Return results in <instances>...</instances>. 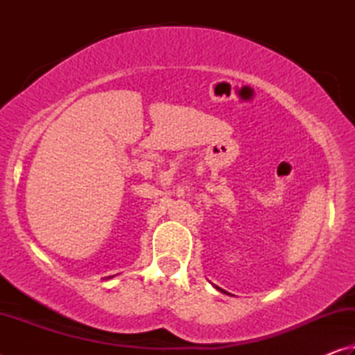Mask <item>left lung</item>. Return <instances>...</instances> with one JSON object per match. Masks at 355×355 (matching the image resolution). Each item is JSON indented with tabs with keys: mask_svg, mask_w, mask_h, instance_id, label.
Returning <instances> with one entry per match:
<instances>
[{
	"mask_svg": "<svg viewBox=\"0 0 355 355\" xmlns=\"http://www.w3.org/2000/svg\"><path fill=\"white\" fill-rule=\"evenodd\" d=\"M216 288H218V286H216ZM218 290H219V288H218ZM220 291H224V290H220Z\"/></svg>",
	"mask_w": 355,
	"mask_h": 355,
	"instance_id": "obj_1",
	"label": "left lung"
}]
</instances>
